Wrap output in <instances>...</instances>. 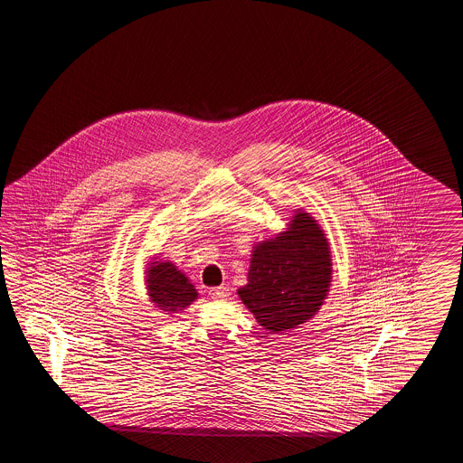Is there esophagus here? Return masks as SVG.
Here are the masks:
<instances>
[{
    "mask_svg": "<svg viewBox=\"0 0 463 463\" xmlns=\"http://www.w3.org/2000/svg\"><path fill=\"white\" fill-rule=\"evenodd\" d=\"M228 295H230V289H228L227 286H217V288L210 289V296L215 298V299H223Z\"/></svg>",
    "mask_w": 463,
    "mask_h": 463,
    "instance_id": "obj_1",
    "label": "esophagus"
}]
</instances>
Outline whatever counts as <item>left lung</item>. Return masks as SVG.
Here are the masks:
<instances>
[{
	"mask_svg": "<svg viewBox=\"0 0 463 463\" xmlns=\"http://www.w3.org/2000/svg\"><path fill=\"white\" fill-rule=\"evenodd\" d=\"M288 230L253 248L243 305L269 335L303 325L329 291L333 263L325 232L315 218L296 212Z\"/></svg>",
	"mask_w": 463,
	"mask_h": 463,
	"instance_id": "8db88e82",
	"label": "left lung"
}]
</instances>
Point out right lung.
I'll list each match as a JSON object with an SVG mask.
<instances>
[{
  "label": "right lung",
  "mask_w": 463,
  "mask_h": 463,
  "mask_svg": "<svg viewBox=\"0 0 463 463\" xmlns=\"http://www.w3.org/2000/svg\"><path fill=\"white\" fill-rule=\"evenodd\" d=\"M146 281L150 301L167 315L180 313L197 299L195 286L170 261L150 263Z\"/></svg>",
  "instance_id": "add662e5"
}]
</instances>
